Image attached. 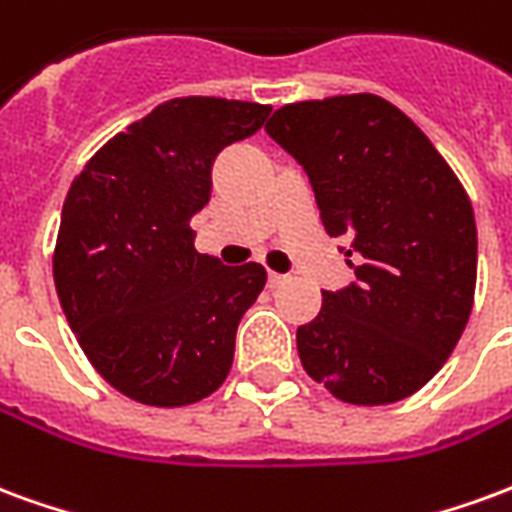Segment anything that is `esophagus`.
<instances>
[{
	"instance_id": "esophagus-1",
	"label": "esophagus",
	"mask_w": 512,
	"mask_h": 512,
	"mask_svg": "<svg viewBox=\"0 0 512 512\" xmlns=\"http://www.w3.org/2000/svg\"><path fill=\"white\" fill-rule=\"evenodd\" d=\"M285 274H277V271H268V279H266V285L268 288H279L282 282H285Z\"/></svg>"
}]
</instances>
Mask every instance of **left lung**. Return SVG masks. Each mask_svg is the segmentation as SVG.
Segmentation results:
<instances>
[{
  "instance_id": "obj_1",
  "label": "left lung",
  "mask_w": 512,
  "mask_h": 512,
  "mask_svg": "<svg viewBox=\"0 0 512 512\" xmlns=\"http://www.w3.org/2000/svg\"><path fill=\"white\" fill-rule=\"evenodd\" d=\"M266 134L296 158L354 282L299 326L304 370L334 397L384 406L436 376L477 282L472 202L430 139L370 93L282 106Z\"/></svg>"
}]
</instances>
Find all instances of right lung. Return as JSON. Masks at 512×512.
<instances>
[{"instance_id":"obj_1","label":"right lung","mask_w":512,"mask_h":512,"mask_svg":"<svg viewBox=\"0 0 512 512\" xmlns=\"http://www.w3.org/2000/svg\"><path fill=\"white\" fill-rule=\"evenodd\" d=\"M271 106L172 98L109 139L73 180L54 285L87 359L147 406H189L233 367L235 332L266 285L257 263L197 255L191 219L213 158L257 134Z\"/></svg>"}]
</instances>
